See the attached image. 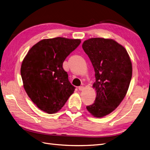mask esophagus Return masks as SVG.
Wrapping results in <instances>:
<instances>
[{
  "label": "esophagus",
  "instance_id": "obj_1",
  "mask_svg": "<svg viewBox=\"0 0 150 150\" xmlns=\"http://www.w3.org/2000/svg\"><path fill=\"white\" fill-rule=\"evenodd\" d=\"M78 89H79V91H83L84 89V86H79V87L78 88Z\"/></svg>",
  "mask_w": 150,
  "mask_h": 150
}]
</instances>
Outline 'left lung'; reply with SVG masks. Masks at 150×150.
I'll return each mask as SVG.
<instances>
[{
  "label": "left lung",
  "instance_id": "1",
  "mask_svg": "<svg viewBox=\"0 0 150 150\" xmlns=\"http://www.w3.org/2000/svg\"><path fill=\"white\" fill-rule=\"evenodd\" d=\"M82 47L92 62L96 77L93 85L96 99L86 108L93 116L102 117L123 100L132 77V64L126 49L113 39L91 38Z\"/></svg>",
  "mask_w": 150,
  "mask_h": 150
}]
</instances>
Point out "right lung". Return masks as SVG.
<instances>
[{
    "instance_id": "obj_1",
    "label": "right lung",
    "mask_w": 150,
    "mask_h": 150,
    "mask_svg": "<svg viewBox=\"0 0 150 150\" xmlns=\"http://www.w3.org/2000/svg\"><path fill=\"white\" fill-rule=\"evenodd\" d=\"M81 42L61 37L42 39L25 56L21 68L24 88L40 110L48 114L57 112L74 93L75 87L62 64Z\"/></svg>"
}]
</instances>
